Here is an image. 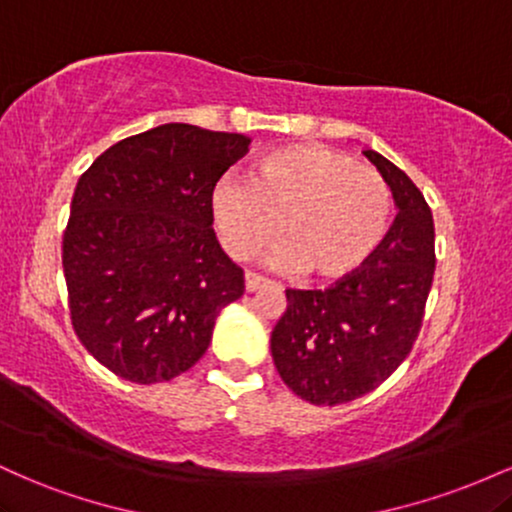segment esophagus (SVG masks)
Here are the masks:
<instances>
[{
  "label": "esophagus",
  "instance_id": "obj_1",
  "mask_svg": "<svg viewBox=\"0 0 512 512\" xmlns=\"http://www.w3.org/2000/svg\"><path fill=\"white\" fill-rule=\"evenodd\" d=\"M267 286H269L267 279H262V276H257V274H252V272H245V291L255 293V291L267 289Z\"/></svg>",
  "mask_w": 512,
  "mask_h": 512
}]
</instances>
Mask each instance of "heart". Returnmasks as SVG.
<instances>
[{
  "label": "heart",
  "instance_id": "1",
  "mask_svg": "<svg viewBox=\"0 0 512 512\" xmlns=\"http://www.w3.org/2000/svg\"><path fill=\"white\" fill-rule=\"evenodd\" d=\"M209 211L223 250L250 260L279 233L276 267L334 281L361 269L383 243L392 192L375 170L317 144L284 146L257 161L250 180L221 178Z\"/></svg>",
  "mask_w": 512,
  "mask_h": 512
}]
</instances>
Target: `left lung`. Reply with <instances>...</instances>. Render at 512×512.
Wrapping results in <instances>:
<instances>
[{"label": "left lung", "instance_id": "left-lung-1", "mask_svg": "<svg viewBox=\"0 0 512 512\" xmlns=\"http://www.w3.org/2000/svg\"><path fill=\"white\" fill-rule=\"evenodd\" d=\"M397 216L373 257L330 289H286V313L272 330L281 380L317 407L368 395L395 373L419 337L436 272L433 214L419 187L378 151Z\"/></svg>", "mask_w": 512, "mask_h": 512}]
</instances>
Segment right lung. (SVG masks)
<instances>
[{"label": "right lung", "mask_w": 512, "mask_h": 512, "mask_svg": "<svg viewBox=\"0 0 512 512\" xmlns=\"http://www.w3.org/2000/svg\"><path fill=\"white\" fill-rule=\"evenodd\" d=\"M245 134L168 122L110 146L76 182L62 267L76 337L129 383L178 378L245 291L209 195Z\"/></svg>", "instance_id": "1"}]
</instances>
